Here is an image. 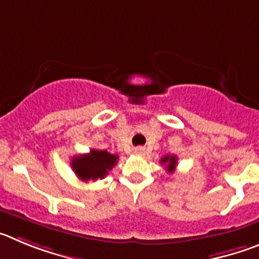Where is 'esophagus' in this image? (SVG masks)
<instances>
[{
	"label": "esophagus",
	"mask_w": 259,
	"mask_h": 259,
	"mask_svg": "<svg viewBox=\"0 0 259 259\" xmlns=\"http://www.w3.org/2000/svg\"><path fill=\"white\" fill-rule=\"evenodd\" d=\"M134 153L135 155H143L144 148L143 147H137V148H134Z\"/></svg>",
	"instance_id": "34e87169"
}]
</instances>
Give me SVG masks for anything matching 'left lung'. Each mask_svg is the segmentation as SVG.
Here are the masks:
<instances>
[{"label": "left lung", "mask_w": 259, "mask_h": 259, "mask_svg": "<svg viewBox=\"0 0 259 259\" xmlns=\"http://www.w3.org/2000/svg\"><path fill=\"white\" fill-rule=\"evenodd\" d=\"M161 164H166V169L169 173H173L174 169H176V165H177V157L176 156H170L166 155L161 158Z\"/></svg>", "instance_id": "8db88e82"}]
</instances>
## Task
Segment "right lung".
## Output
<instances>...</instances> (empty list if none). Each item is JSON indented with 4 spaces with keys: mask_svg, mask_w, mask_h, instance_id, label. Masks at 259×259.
<instances>
[{
    "mask_svg": "<svg viewBox=\"0 0 259 259\" xmlns=\"http://www.w3.org/2000/svg\"><path fill=\"white\" fill-rule=\"evenodd\" d=\"M117 155L107 151L92 150L89 153L72 158L71 165L76 176L83 182L102 179L117 162Z\"/></svg>",
    "mask_w": 259,
    "mask_h": 259,
    "instance_id": "1",
    "label": "right lung"
}]
</instances>
